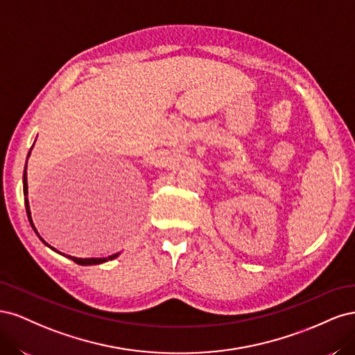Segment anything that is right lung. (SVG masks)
Instances as JSON below:
<instances>
[{"mask_svg": "<svg viewBox=\"0 0 355 355\" xmlns=\"http://www.w3.org/2000/svg\"><path fill=\"white\" fill-rule=\"evenodd\" d=\"M32 148H34V145H32ZM31 148V149H32ZM29 155H31V151L28 153V158H29ZM28 158H26V164H25V170H24V196H25V207H26V213H28V219H29V223H31V227L34 228V231H35V234L38 235L40 237V234H38V231L35 230V227H34V222H32V216H31V210H29V201H28V178H26V166H28ZM40 240L44 243L47 247H50L51 250H55V252H58L55 247H51L50 244H47L44 240H42L41 237H40ZM58 253H60V252H58ZM62 254V253H60ZM120 256V253H115V254H111V256H108V257H73V256H68L69 259H72L75 263H78V265H99V263H103V262H108V261H112V259H115V257H118Z\"/></svg>", "mask_w": 355, "mask_h": 355, "instance_id": "obj_1", "label": "right lung"}]
</instances>
